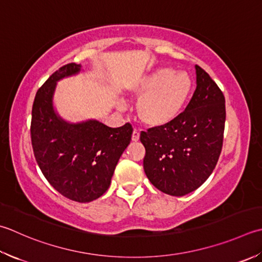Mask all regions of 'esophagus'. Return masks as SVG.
<instances>
[{
	"label": "esophagus",
	"instance_id": "34e87169",
	"mask_svg": "<svg viewBox=\"0 0 262 262\" xmlns=\"http://www.w3.org/2000/svg\"><path fill=\"white\" fill-rule=\"evenodd\" d=\"M132 141H133V142H138V141H140V133H138L137 130H134V132H133Z\"/></svg>",
	"mask_w": 262,
	"mask_h": 262
}]
</instances>
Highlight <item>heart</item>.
<instances>
[{
  "mask_svg": "<svg viewBox=\"0 0 262 262\" xmlns=\"http://www.w3.org/2000/svg\"><path fill=\"white\" fill-rule=\"evenodd\" d=\"M194 81L187 71L161 67L142 76L130 86L129 92L140 99L136 114L142 124L152 129H161L182 116L191 99ZM125 109L122 102L118 103Z\"/></svg>",
  "mask_w": 262,
  "mask_h": 262,
  "instance_id": "obj_1",
  "label": "heart"
}]
</instances>
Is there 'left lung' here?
I'll list each match as a JSON object with an SVG mask.
<instances>
[{
    "mask_svg": "<svg viewBox=\"0 0 262 262\" xmlns=\"http://www.w3.org/2000/svg\"><path fill=\"white\" fill-rule=\"evenodd\" d=\"M196 89L178 119L161 129L142 132L144 171L153 185L172 196L195 191L211 175L222 152L225 97L201 67Z\"/></svg>",
    "mask_w": 262,
    "mask_h": 262,
    "instance_id": "obj_1",
    "label": "left lung"
}]
</instances>
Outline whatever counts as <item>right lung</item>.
Masks as SVG:
<instances>
[{
    "mask_svg": "<svg viewBox=\"0 0 262 262\" xmlns=\"http://www.w3.org/2000/svg\"><path fill=\"white\" fill-rule=\"evenodd\" d=\"M69 63L45 81L36 93L32 111V144L36 161L48 182L63 196L86 203L103 195L115 168L129 145V124L107 127L96 119L71 122L54 105L58 81L80 74Z\"/></svg>",
    "mask_w": 262,
    "mask_h": 262,
    "instance_id": "1",
    "label": "right lung"
}]
</instances>
